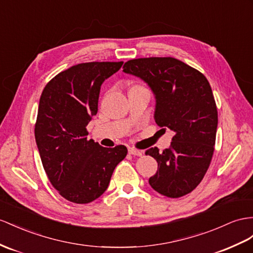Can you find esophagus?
I'll return each mask as SVG.
<instances>
[{
  "label": "esophagus",
  "mask_w": 253,
  "mask_h": 253,
  "mask_svg": "<svg viewBox=\"0 0 253 253\" xmlns=\"http://www.w3.org/2000/svg\"><path fill=\"white\" fill-rule=\"evenodd\" d=\"M128 153L129 154H131V155H133V156H142V154H143V153H142V151H139V150H135V148H129V150H128Z\"/></svg>",
  "instance_id": "34e87169"
}]
</instances>
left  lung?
<instances>
[{
    "label": "left lung",
    "mask_w": 253,
    "mask_h": 253,
    "mask_svg": "<svg viewBox=\"0 0 253 253\" xmlns=\"http://www.w3.org/2000/svg\"><path fill=\"white\" fill-rule=\"evenodd\" d=\"M125 74L140 78L154 94V120L174 132L170 147L145 152L158 169L148 179L169 198L191 192L203 179L213 154L218 125L216 102L204 75L173 57H145L124 64Z\"/></svg>",
    "instance_id": "obj_1"
}]
</instances>
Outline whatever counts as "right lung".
Segmentation results:
<instances>
[{"label": "right lung", "instance_id": "obj_1", "mask_svg": "<svg viewBox=\"0 0 253 253\" xmlns=\"http://www.w3.org/2000/svg\"><path fill=\"white\" fill-rule=\"evenodd\" d=\"M123 62H92L71 66L43 88L35 140L50 183L70 202L85 204L108 188L127 148H108L87 140L86 126L98 111L101 84Z\"/></svg>", "mask_w": 253, "mask_h": 253}]
</instances>
